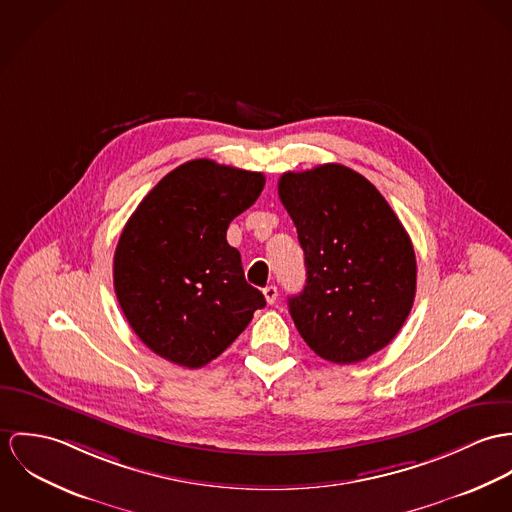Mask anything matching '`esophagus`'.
<instances>
[{
    "label": "esophagus",
    "mask_w": 512,
    "mask_h": 512,
    "mask_svg": "<svg viewBox=\"0 0 512 512\" xmlns=\"http://www.w3.org/2000/svg\"><path fill=\"white\" fill-rule=\"evenodd\" d=\"M263 294H265V300H267V304H275V302H277V296H279V292H277V286H273V284L265 286V288H263Z\"/></svg>",
    "instance_id": "1"
}]
</instances>
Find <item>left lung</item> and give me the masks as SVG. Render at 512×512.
Segmentation results:
<instances>
[{"label": "left lung", "instance_id": "obj_1", "mask_svg": "<svg viewBox=\"0 0 512 512\" xmlns=\"http://www.w3.org/2000/svg\"><path fill=\"white\" fill-rule=\"evenodd\" d=\"M279 198L304 251V290L288 298L308 347L338 365L398 334L416 294L412 241L381 192L343 165L284 172Z\"/></svg>", "mask_w": 512, "mask_h": 512}]
</instances>
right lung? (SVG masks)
<instances>
[{"label": "right lung", "instance_id": "add662e5", "mask_svg": "<svg viewBox=\"0 0 512 512\" xmlns=\"http://www.w3.org/2000/svg\"><path fill=\"white\" fill-rule=\"evenodd\" d=\"M263 186L261 172L196 159L169 172L127 220L115 247V296L139 340L167 361L204 367L267 304L226 239Z\"/></svg>", "mask_w": 512, "mask_h": 512}]
</instances>
